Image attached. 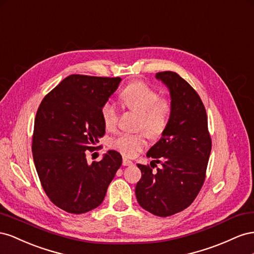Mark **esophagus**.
Here are the masks:
<instances>
[{
	"mask_svg": "<svg viewBox=\"0 0 254 254\" xmlns=\"http://www.w3.org/2000/svg\"><path fill=\"white\" fill-rule=\"evenodd\" d=\"M122 165H123V166H131V165H133V162L129 161V159L127 158V157H123V159H122Z\"/></svg>",
	"mask_w": 254,
	"mask_h": 254,
	"instance_id": "esophagus-1",
	"label": "esophagus"
}]
</instances>
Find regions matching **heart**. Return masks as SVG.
I'll list each match as a JSON object with an SVG mask.
<instances>
[{
  "label": "heart",
  "mask_w": 254,
  "mask_h": 254,
  "mask_svg": "<svg viewBox=\"0 0 254 254\" xmlns=\"http://www.w3.org/2000/svg\"><path fill=\"white\" fill-rule=\"evenodd\" d=\"M121 102L131 111L140 115L138 127L144 128L148 134L157 136L167 127L170 115L171 103L167 98H159V93L153 87L144 82H135L126 87L120 93ZM101 117L108 131L117 127L119 113L112 101L101 107ZM147 143V135L143 132L131 134L121 133L111 141V147L126 156H135Z\"/></svg>",
  "instance_id": "b5f03b06"
}]
</instances>
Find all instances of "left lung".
I'll return each instance as SVG.
<instances>
[{"label":"left lung","mask_w":254,"mask_h":254,"mask_svg":"<svg viewBox=\"0 0 254 254\" xmlns=\"http://www.w3.org/2000/svg\"><path fill=\"white\" fill-rule=\"evenodd\" d=\"M155 77L168 87L171 115L159 139L148 151L151 164L162 167L154 173L138 164L141 179L135 188L139 205L159 217L175 215L190 206L204 183L212 139L205 107L199 95L176 72L164 71Z\"/></svg>","instance_id":"obj_1"}]
</instances>
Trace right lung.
<instances>
[{"label":"right lung","mask_w":254,"mask_h":254,"mask_svg":"<svg viewBox=\"0 0 254 254\" xmlns=\"http://www.w3.org/2000/svg\"><path fill=\"white\" fill-rule=\"evenodd\" d=\"M120 77L67 76L43 98L36 114L32 152L43 190L71 214L102 203L122 164L110 150L100 162L87 163V150L105 134L101 107L118 88Z\"/></svg>","instance_id":"right-lung-1"}]
</instances>
